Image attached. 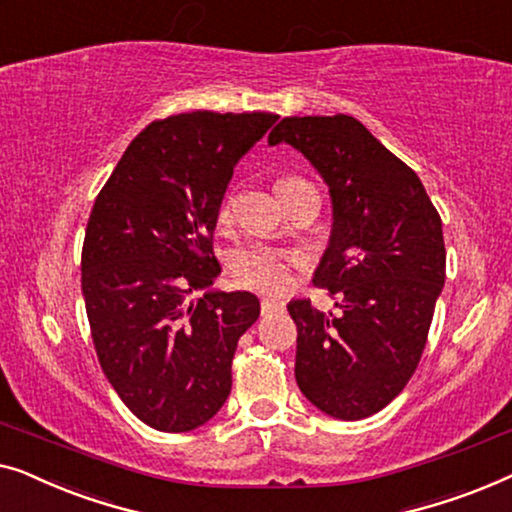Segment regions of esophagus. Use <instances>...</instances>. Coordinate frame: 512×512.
Wrapping results in <instances>:
<instances>
[{
    "label": "esophagus",
    "instance_id": "esophagus-1",
    "mask_svg": "<svg viewBox=\"0 0 512 512\" xmlns=\"http://www.w3.org/2000/svg\"><path fill=\"white\" fill-rule=\"evenodd\" d=\"M278 308H283V304H280V301H276V299H262V315L278 311Z\"/></svg>",
    "mask_w": 512,
    "mask_h": 512
}]
</instances>
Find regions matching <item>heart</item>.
<instances>
[{"mask_svg":"<svg viewBox=\"0 0 512 512\" xmlns=\"http://www.w3.org/2000/svg\"><path fill=\"white\" fill-rule=\"evenodd\" d=\"M301 178L297 176H283L276 181V192L283 194L287 190H294L299 187ZM234 211V199L227 197L220 201L218 206V220L227 222L232 218ZM297 262V255L285 253V250L269 248V246H246L236 250L232 255V262H229V269H232V276L239 285L250 287V290L257 292H283L287 283H290V266Z\"/></svg>","mask_w":512,"mask_h":512,"instance_id":"heart-1","label":"heart"}]
</instances>
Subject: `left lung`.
I'll return each mask as SVG.
<instances>
[{"label": "left lung", "mask_w": 512, "mask_h": 512, "mask_svg": "<svg viewBox=\"0 0 512 512\" xmlns=\"http://www.w3.org/2000/svg\"><path fill=\"white\" fill-rule=\"evenodd\" d=\"M297 148L331 197L329 246L313 283L341 313L287 304L297 325L294 378L336 420L397 399L420 362L445 283L441 215L413 169L352 115H292L269 134Z\"/></svg>", "instance_id": "1"}]
</instances>
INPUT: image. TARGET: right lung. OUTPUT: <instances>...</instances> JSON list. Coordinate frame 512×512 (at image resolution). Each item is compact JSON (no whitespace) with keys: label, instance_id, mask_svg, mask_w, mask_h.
Returning a JSON list of instances; mask_svg holds the SVG:
<instances>
[{"label":"right lung","instance_id":"right-lung-1","mask_svg":"<svg viewBox=\"0 0 512 512\" xmlns=\"http://www.w3.org/2000/svg\"><path fill=\"white\" fill-rule=\"evenodd\" d=\"M276 120L192 111L150 122L92 206L81 257L92 341L122 403L157 431L201 427L232 392L259 299L211 290L213 232L234 167ZM197 289L205 297L187 300Z\"/></svg>","mask_w":512,"mask_h":512}]
</instances>
